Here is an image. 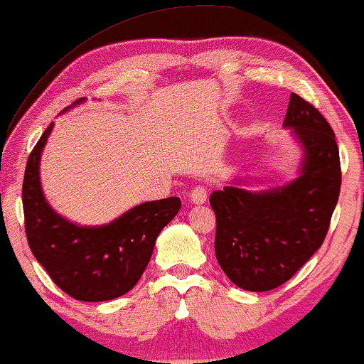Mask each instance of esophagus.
Instances as JSON below:
<instances>
[{"mask_svg": "<svg viewBox=\"0 0 364 364\" xmlns=\"http://www.w3.org/2000/svg\"><path fill=\"white\" fill-rule=\"evenodd\" d=\"M189 199H191V203L194 204H204L208 199V191L204 186H196L191 189V193H189Z\"/></svg>", "mask_w": 364, "mask_h": 364, "instance_id": "1", "label": "esophagus"}]
</instances>
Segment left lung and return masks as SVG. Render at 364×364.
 Wrapping results in <instances>:
<instances>
[{
  "label": "left lung",
  "mask_w": 364,
  "mask_h": 364,
  "mask_svg": "<svg viewBox=\"0 0 364 364\" xmlns=\"http://www.w3.org/2000/svg\"><path fill=\"white\" fill-rule=\"evenodd\" d=\"M284 127L294 129L304 150L296 180L259 193L237 180L209 196L216 259L244 290L267 291L294 277L323 244L340 196V151L325 117L291 94Z\"/></svg>",
  "instance_id": "left-lung-1"
}]
</instances>
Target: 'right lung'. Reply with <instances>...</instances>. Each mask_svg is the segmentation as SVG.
Returning <instances> with one entry per match:
<instances>
[{"mask_svg":"<svg viewBox=\"0 0 364 364\" xmlns=\"http://www.w3.org/2000/svg\"><path fill=\"white\" fill-rule=\"evenodd\" d=\"M85 99H79V105ZM68 107L65 110H69ZM50 124L28 158L23 181L24 228L31 252L60 290L82 301L125 295L140 280L161 229L176 216L180 198L148 201L104 226H79L46 201L39 180L41 153Z\"/></svg>","mask_w":364,"mask_h":364,"instance_id":"obj_1","label":"right lung"}]
</instances>
